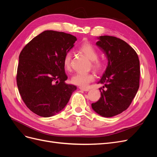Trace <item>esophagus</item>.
Masks as SVG:
<instances>
[{"label":"esophagus","mask_w":157,"mask_h":157,"mask_svg":"<svg viewBox=\"0 0 157 157\" xmlns=\"http://www.w3.org/2000/svg\"><path fill=\"white\" fill-rule=\"evenodd\" d=\"M79 88H80V90H82V91H84V92H88L89 90H90V89H89V88H86L80 87Z\"/></svg>","instance_id":"esophagus-1"}]
</instances>
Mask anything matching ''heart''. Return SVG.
<instances>
[{
	"label": "heart",
	"mask_w": 157,
	"mask_h": 157,
	"mask_svg": "<svg viewBox=\"0 0 157 157\" xmlns=\"http://www.w3.org/2000/svg\"><path fill=\"white\" fill-rule=\"evenodd\" d=\"M79 50L91 61L92 67L94 69L99 71L103 68V62L101 60L98 59V52L91 44L88 42H84L79 47ZM71 59H72V53L71 52H67L64 56L63 61L64 68L67 71H69L71 68ZM94 80V75L92 73H77L72 76L71 81L75 85L86 87Z\"/></svg>",
	"instance_id": "heart-1"
}]
</instances>
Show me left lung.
Wrapping results in <instances>:
<instances>
[{"instance_id": "left-lung-1", "label": "left lung", "mask_w": 157, "mask_h": 157, "mask_svg": "<svg viewBox=\"0 0 157 157\" xmlns=\"http://www.w3.org/2000/svg\"><path fill=\"white\" fill-rule=\"evenodd\" d=\"M96 46L107 58L105 73L98 82L101 98L92 108L103 117L121 114L130 106L140 86V60L136 51L124 40L111 36L98 37ZM105 88V89H103Z\"/></svg>"}]
</instances>
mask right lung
Wrapping results in <instances>:
<instances>
[{
	"label": "right lung",
	"instance_id": "right-lung-1",
	"mask_svg": "<svg viewBox=\"0 0 157 157\" xmlns=\"http://www.w3.org/2000/svg\"><path fill=\"white\" fill-rule=\"evenodd\" d=\"M76 36L45 31L35 36L19 56L17 85L23 101L37 115L50 117L67 105L77 87L65 82V54L74 46Z\"/></svg>",
	"mask_w": 157,
	"mask_h": 157
}]
</instances>
